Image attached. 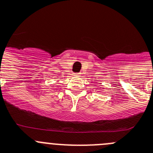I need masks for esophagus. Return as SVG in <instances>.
I'll return each instance as SVG.
<instances>
[{
  "label": "esophagus",
  "instance_id": "esophagus-1",
  "mask_svg": "<svg viewBox=\"0 0 153 153\" xmlns=\"http://www.w3.org/2000/svg\"><path fill=\"white\" fill-rule=\"evenodd\" d=\"M74 76H80V74H74Z\"/></svg>",
  "mask_w": 153,
  "mask_h": 153
}]
</instances>
